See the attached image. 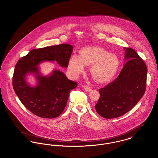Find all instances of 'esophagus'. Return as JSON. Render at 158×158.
I'll return each instance as SVG.
<instances>
[{
	"mask_svg": "<svg viewBox=\"0 0 158 158\" xmlns=\"http://www.w3.org/2000/svg\"><path fill=\"white\" fill-rule=\"evenodd\" d=\"M84 88L85 91H86V92H89L91 90V88L89 86H87V85H84Z\"/></svg>",
	"mask_w": 158,
	"mask_h": 158,
	"instance_id": "1",
	"label": "esophagus"
}]
</instances>
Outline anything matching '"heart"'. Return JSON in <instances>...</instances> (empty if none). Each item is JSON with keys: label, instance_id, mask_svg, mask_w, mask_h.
Segmentation results:
<instances>
[{"label": "heart", "instance_id": "1", "mask_svg": "<svg viewBox=\"0 0 158 158\" xmlns=\"http://www.w3.org/2000/svg\"><path fill=\"white\" fill-rule=\"evenodd\" d=\"M81 56L74 54L69 63V70L73 77H77L85 70V65H91L90 72L98 82L109 81L116 73L119 60L118 56L100 47H85Z\"/></svg>", "mask_w": 158, "mask_h": 158}]
</instances>
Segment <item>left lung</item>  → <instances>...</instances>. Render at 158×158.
I'll return each mask as SVG.
<instances>
[{"mask_svg":"<svg viewBox=\"0 0 158 158\" xmlns=\"http://www.w3.org/2000/svg\"><path fill=\"white\" fill-rule=\"evenodd\" d=\"M125 64L112 82L99 89L100 98L95 110L102 118L120 117L131 110L146 91L148 69L132 48H124Z\"/></svg>","mask_w":158,"mask_h":158,"instance_id":"1","label":"left lung"}]
</instances>
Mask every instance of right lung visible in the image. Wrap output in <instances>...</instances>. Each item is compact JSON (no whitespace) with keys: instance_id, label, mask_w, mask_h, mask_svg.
Segmentation results:
<instances>
[{"instance_id":"right-lung-1","label":"right lung","mask_w":158,"mask_h":158,"mask_svg":"<svg viewBox=\"0 0 158 158\" xmlns=\"http://www.w3.org/2000/svg\"><path fill=\"white\" fill-rule=\"evenodd\" d=\"M73 48L72 45L64 44L35 49L19 60L12 77L13 88L23 104L34 114L52 119L64 111L70 92L77 84L68 79L59 70L43 76L37 66L44 61H56L61 67L67 68ZM28 74L36 77V87L27 82L25 78Z\"/></svg>"}]
</instances>
